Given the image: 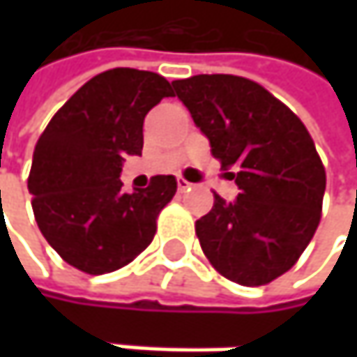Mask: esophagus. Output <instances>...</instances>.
<instances>
[{"label":"esophagus","instance_id":"obj_1","mask_svg":"<svg viewBox=\"0 0 357 357\" xmlns=\"http://www.w3.org/2000/svg\"><path fill=\"white\" fill-rule=\"evenodd\" d=\"M190 185H192L190 181H185L183 178H178V190H179V192H185V190H190Z\"/></svg>","mask_w":357,"mask_h":357}]
</instances>
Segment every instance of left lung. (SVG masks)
Masks as SVG:
<instances>
[{
	"mask_svg": "<svg viewBox=\"0 0 357 357\" xmlns=\"http://www.w3.org/2000/svg\"><path fill=\"white\" fill-rule=\"evenodd\" d=\"M178 99L240 194H215L196 236L211 264L240 285H264L289 271L321 221L326 176L300 117L242 76L174 80Z\"/></svg>",
	"mask_w": 357,
	"mask_h": 357,
	"instance_id": "1",
	"label": "left lung"
}]
</instances>
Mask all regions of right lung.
<instances>
[{
    "instance_id": "1",
    "label": "right lung",
    "mask_w": 357,
    "mask_h": 357,
    "mask_svg": "<svg viewBox=\"0 0 357 357\" xmlns=\"http://www.w3.org/2000/svg\"><path fill=\"white\" fill-rule=\"evenodd\" d=\"M172 84L134 68H113L80 86L40 134L29 192L40 234L68 264L103 275L132 262L157 231L161 208L174 198V176L123 192L121 165L142 155L144 117Z\"/></svg>"
}]
</instances>
